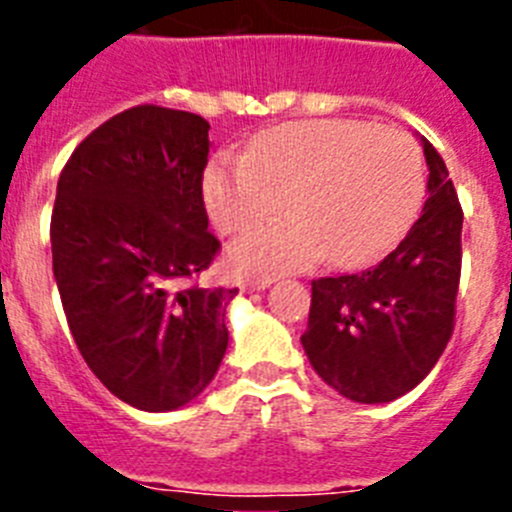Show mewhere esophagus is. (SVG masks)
<instances>
[{"instance_id":"1","label":"esophagus","mask_w":512,"mask_h":512,"mask_svg":"<svg viewBox=\"0 0 512 512\" xmlns=\"http://www.w3.org/2000/svg\"><path fill=\"white\" fill-rule=\"evenodd\" d=\"M271 282H274V279H271V277H261V279H246V282L241 284V289H243V292H259V289H266V287H269Z\"/></svg>"}]
</instances>
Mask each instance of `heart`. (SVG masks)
Returning <instances> with one entry per match:
<instances>
[{
  "mask_svg": "<svg viewBox=\"0 0 512 512\" xmlns=\"http://www.w3.org/2000/svg\"><path fill=\"white\" fill-rule=\"evenodd\" d=\"M423 153L408 133L361 120L287 122L256 135L246 158H217L205 202L223 233H243L287 202L297 212L243 235L230 264L279 274L333 256L364 264L395 246L423 202Z\"/></svg>",
  "mask_w": 512,
  "mask_h": 512,
  "instance_id": "b5f03b06",
  "label": "heart"
}]
</instances>
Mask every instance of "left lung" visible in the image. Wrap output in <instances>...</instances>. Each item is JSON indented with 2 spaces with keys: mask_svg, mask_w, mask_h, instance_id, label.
Here are the masks:
<instances>
[{
  "mask_svg": "<svg viewBox=\"0 0 512 512\" xmlns=\"http://www.w3.org/2000/svg\"><path fill=\"white\" fill-rule=\"evenodd\" d=\"M428 200L379 264L312 282L302 348L343 397L392 402L428 377L454 333L461 277V212L449 169L423 138Z\"/></svg>",
  "mask_w": 512,
  "mask_h": 512,
  "instance_id": "left-lung-1",
  "label": "left lung"
}]
</instances>
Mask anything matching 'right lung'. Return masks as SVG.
<instances>
[{"label": "right lung", "instance_id": "1", "mask_svg": "<svg viewBox=\"0 0 512 512\" xmlns=\"http://www.w3.org/2000/svg\"><path fill=\"white\" fill-rule=\"evenodd\" d=\"M207 130L194 112L138 104L81 140L58 179L53 277L71 336L99 382L146 413L192 402L228 348L238 289L197 284L220 251L202 200Z\"/></svg>", "mask_w": 512, "mask_h": 512}]
</instances>
